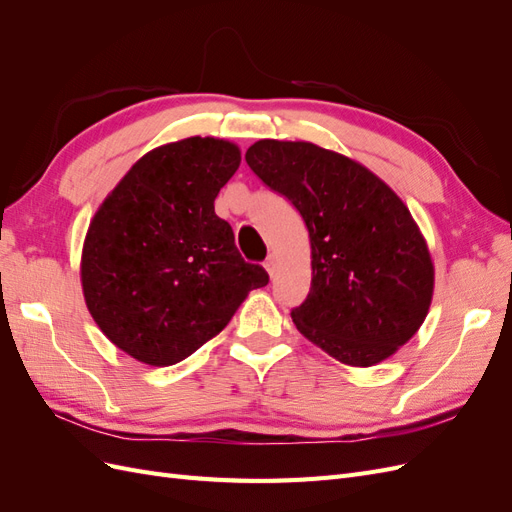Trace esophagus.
Here are the masks:
<instances>
[{"label": "esophagus", "instance_id": "esophagus-1", "mask_svg": "<svg viewBox=\"0 0 512 512\" xmlns=\"http://www.w3.org/2000/svg\"><path fill=\"white\" fill-rule=\"evenodd\" d=\"M265 269H267V273L273 277V273H275V269H277V258L271 254V256H267V260H265Z\"/></svg>", "mask_w": 512, "mask_h": 512}]
</instances>
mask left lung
Returning a JSON list of instances; mask_svg holds the SVG:
<instances>
[{
	"label": "left lung",
	"instance_id": "obj_1",
	"mask_svg": "<svg viewBox=\"0 0 512 512\" xmlns=\"http://www.w3.org/2000/svg\"><path fill=\"white\" fill-rule=\"evenodd\" d=\"M262 183L297 207L312 243V288L290 316L337 361L376 365L421 327L433 265L401 198L371 170L312 143L258 141Z\"/></svg>",
	"mask_w": 512,
	"mask_h": 512
}]
</instances>
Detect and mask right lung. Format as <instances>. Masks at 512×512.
<instances>
[{
	"mask_svg": "<svg viewBox=\"0 0 512 512\" xmlns=\"http://www.w3.org/2000/svg\"><path fill=\"white\" fill-rule=\"evenodd\" d=\"M241 164L237 145L192 136L149 151L89 224L81 280L89 314L136 361L188 359L269 284L245 262L213 200Z\"/></svg>",
	"mask_w": 512,
	"mask_h": 512,
	"instance_id": "1",
	"label": "right lung"
}]
</instances>
